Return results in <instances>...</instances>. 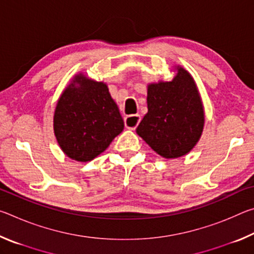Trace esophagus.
<instances>
[{
    "instance_id": "esophagus-1",
    "label": "esophagus",
    "mask_w": 254,
    "mask_h": 254,
    "mask_svg": "<svg viewBox=\"0 0 254 254\" xmlns=\"http://www.w3.org/2000/svg\"><path fill=\"white\" fill-rule=\"evenodd\" d=\"M140 115H128L126 119H124V122H126V127L130 130H135V127H137V124L140 123Z\"/></svg>"
}]
</instances>
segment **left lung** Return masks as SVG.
<instances>
[{"label": "left lung", "instance_id": "obj_1", "mask_svg": "<svg viewBox=\"0 0 254 254\" xmlns=\"http://www.w3.org/2000/svg\"><path fill=\"white\" fill-rule=\"evenodd\" d=\"M148 113L136 133L163 158L185 156L194 148L204 127V111L194 79L178 68L171 81L148 87Z\"/></svg>", "mask_w": 254, "mask_h": 254}]
</instances>
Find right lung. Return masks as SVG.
<instances>
[{
    "mask_svg": "<svg viewBox=\"0 0 254 254\" xmlns=\"http://www.w3.org/2000/svg\"><path fill=\"white\" fill-rule=\"evenodd\" d=\"M123 128V119L107 86L83 75L76 76L56 107L55 135L63 151L77 161L93 160Z\"/></svg>",
    "mask_w": 254,
    "mask_h": 254,
    "instance_id": "right-lung-1",
    "label": "right lung"
}]
</instances>
